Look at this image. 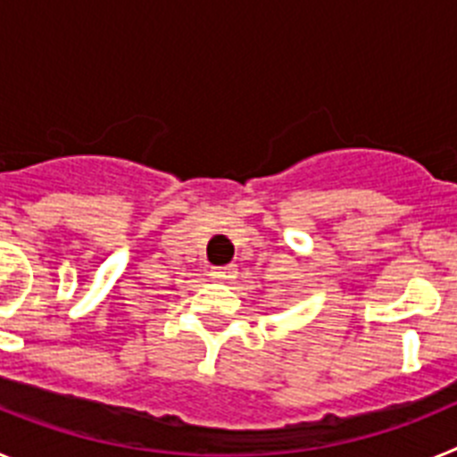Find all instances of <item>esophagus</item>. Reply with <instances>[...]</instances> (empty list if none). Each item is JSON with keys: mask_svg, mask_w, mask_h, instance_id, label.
<instances>
[{"mask_svg": "<svg viewBox=\"0 0 457 457\" xmlns=\"http://www.w3.org/2000/svg\"><path fill=\"white\" fill-rule=\"evenodd\" d=\"M236 265H220V268H210L208 277L212 278V281H231V278H236Z\"/></svg>", "mask_w": 457, "mask_h": 457, "instance_id": "34e87169", "label": "esophagus"}]
</instances>
